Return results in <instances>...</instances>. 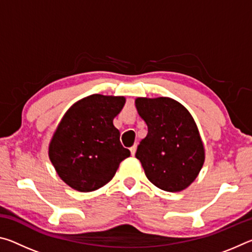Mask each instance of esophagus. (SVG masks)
Masks as SVG:
<instances>
[{
    "instance_id": "obj_1",
    "label": "esophagus",
    "mask_w": 252,
    "mask_h": 252,
    "mask_svg": "<svg viewBox=\"0 0 252 252\" xmlns=\"http://www.w3.org/2000/svg\"><path fill=\"white\" fill-rule=\"evenodd\" d=\"M130 151H131V155L134 156L135 155V151H136V144H134V146H132L130 148Z\"/></svg>"
}]
</instances>
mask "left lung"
Instances as JSON below:
<instances>
[{"label":"left lung","mask_w":252,"mask_h":252,"mask_svg":"<svg viewBox=\"0 0 252 252\" xmlns=\"http://www.w3.org/2000/svg\"><path fill=\"white\" fill-rule=\"evenodd\" d=\"M135 108L148 126L136 149L149 181L161 190L178 192L198 177L204 147L189 111L170 97H138Z\"/></svg>","instance_id":"8db88e82"}]
</instances>
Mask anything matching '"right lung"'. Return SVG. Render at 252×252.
<instances>
[{
  "mask_svg": "<svg viewBox=\"0 0 252 252\" xmlns=\"http://www.w3.org/2000/svg\"><path fill=\"white\" fill-rule=\"evenodd\" d=\"M126 103L125 96L92 94L66 111L49 146V157L59 177L81 192H90L114 177L130 151L113 126Z\"/></svg>",
  "mask_w": 252,
  "mask_h": 252,
  "instance_id": "add662e5",
  "label": "right lung"
}]
</instances>
